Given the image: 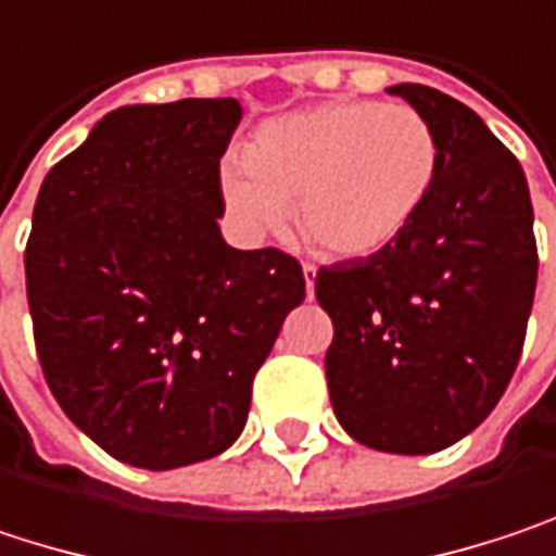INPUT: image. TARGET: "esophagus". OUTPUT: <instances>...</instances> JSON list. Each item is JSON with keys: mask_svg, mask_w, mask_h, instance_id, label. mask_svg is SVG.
Here are the masks:
<instances>
[{"mask_svg": "<svg viewBox=\"0 0 556 556\" xmlns=\"http://www.w3.org/2000/svg\"><path fill=\"white\" fill-rule=\"evenodd\" d=\"M304 285H307V294H313V285H316V265L304 262Z\"/></svg>", "mask_w": 556, "mask_h": 556, "instance_id": "obj_1", "label": "esophagus"}]
</instances>
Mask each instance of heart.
Instances as JSON below:
<instances>
[{
	"instance_id": "b5f03b06",
	"label": "heart",
	"mask_w": 556,
	"mask_h": 556,
	"mask_svg": "<svg viewBox=\"0 0 556 556\" xmlns=\"http://www.w3.org/2000/svg\"><path fill=\"white\" fill-rule=\"evenodd\" d=\"M442 169L435 127L409 104L368 99L313 104L265 124L245 163L220 173V194L245 237L301 230L336 255H375L422 214Z\"/></svg>"
}]
</instances>
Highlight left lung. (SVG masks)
Masks as SVG:
<instances>
[{"instance_id":"obj_1","label":"left lung","mask_w":556,"mask_h":556,"mask_svg":"<svg viewBox=\"0 0 556 556\" xmlns=\"http://www.w3.org/2000/svg\"><path fill=\"white\" fill-rule=\"evenodd\" d=\"M435 127L442 169L413 227L375 255L323 265L326 383L342 429L378 452L432 454L473 432L516 375L538 281L519 160L452 96L387 89Z\"/></svg>"}]
</instances>
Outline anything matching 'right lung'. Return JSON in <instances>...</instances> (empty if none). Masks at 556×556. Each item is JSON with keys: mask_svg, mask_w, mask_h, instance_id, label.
<instances>
[{"mask_svg": "<svg viewBox=\"0 0 556 556\" xmlns=\"http://www.w3.org/2000/svg\"><path fill=\"white\" fill-rule=\"evenodd\" d=\"M237 99L104 114L37 191L25 245L40 371L111 457L173 470L230 448L252 378L304 301L294 255L224 243Z\"/></svg>", "mask_w": 556, "mask_h": 556, "instance_id": "obj_1", "label": "right lung"}]
</instances>
